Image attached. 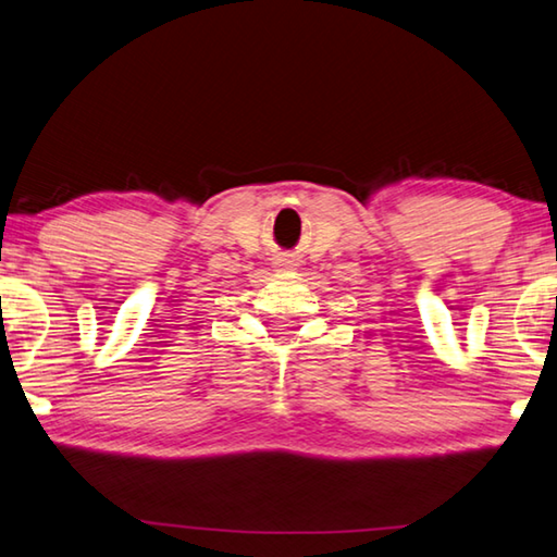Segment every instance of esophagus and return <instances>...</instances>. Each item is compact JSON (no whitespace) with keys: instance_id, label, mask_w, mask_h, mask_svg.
<instances>
[{"instance_id":"obj_1","label":"esophagus","mask_w":557,"mask_h":557,"mask_svg":"<svg viewBox=\"0 0 557 557\" xmlns=\"http://www.w3.org/2000/svg\"><path fill=\"white\" fill-rule=\"evenodd\" d=\"M295 265V260H292L289 256H277L275 258V268H292Z\"/></svg>"}]
</instances>
